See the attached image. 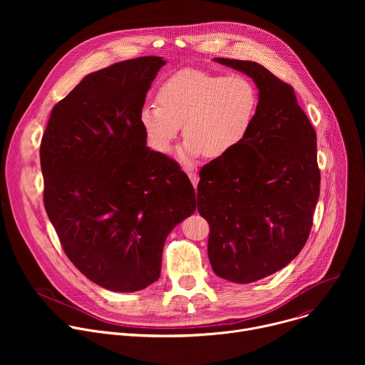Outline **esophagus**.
Listing matches in <instances>:
<instances>
[{
	"mask_svg": "<svg viewBox=\"0 0 365 365\" xmlns=\"http://www.w3.org/2000/svg\"><path fill=\"white\" fill-rule=\"evenodd\" d=\"M187 176H189L192 185L196 187L197 186V175L195 172H192V170H187Z\"/></svg>",
	"mask_w": 365,
	"mask_h": 365,
	"instance_id": "1",
	"label": "esophagus"
}]
</instances>
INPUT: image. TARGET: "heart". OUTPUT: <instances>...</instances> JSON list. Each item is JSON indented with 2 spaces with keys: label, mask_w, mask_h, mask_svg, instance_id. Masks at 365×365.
Masks as SVG:
<instances>
[{
  "label": "heart",
  "mask_w": 365,
  "mask_h": 365,
  "mask_svg": "<svg viewBox=\"0 0 365 365\" xmlns=\"http://www.w3.org/2000/svg\"><path fill=\"white\" fill-rule=\"evenodd\" d=\"M155 101L140 113L148 144L169 153L183 125L180 158L190 162L202 154L222 159L242 144L255 120L258 92L241 73L183 69L160 85Z\"/></svg>",
  "instance_id": "b5f03b06"
}]
</instances>
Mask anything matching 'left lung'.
<instances>
[{
    "instance_id": "left-lung-1",
    "label": "left lung",
    "mask_w": 365,
    "mask_h": 365,
    "mask_svg": "<svg viewBox=\"0 0 365 365\" xmlns=\"http://www.w3.org/2000/svg\"><path fill=\"white\" fill-rule=\"evenodd\" d=\"M214 61L244 72L258 88L248 137L205 165L197 185L212 270L244 284L287 266L309 238L321 189L317 133L292 85L251 61Z\"/></svg>"
}]
</instances>
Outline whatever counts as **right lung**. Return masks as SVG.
Instances as JSON below:
<instances>
[{"label": "right lung", "instance_id": "right-lung-1", "mask_svg": "<svg viewBox=\"0 0 365 365\" xmlns=\"http://www.w3.org/2000/svg\"><path fill=\"white\" fill-rule=\"evenodd\" d=\"M165 63L144 56L88 75L51 110L41 137L47 217L73 266L113 292L158 280L168 235L196 210L187 175L145 147L140 124Z\"/></svg>", "mask_w": 365, "mask_h": 365}]
</instances>
